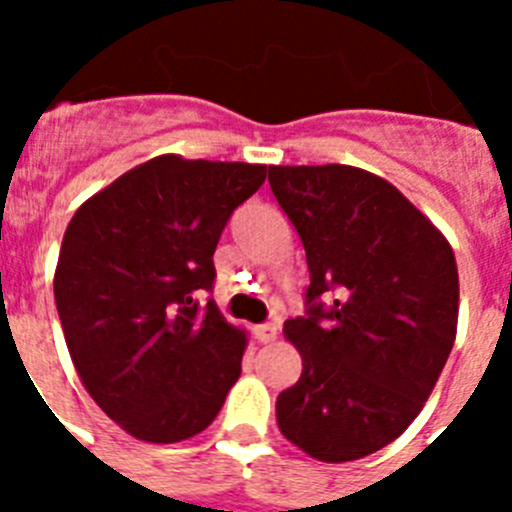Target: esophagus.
<instances>
[{"label":"esophagus","mask_w":512,"mask_h":512,"mask_svg":"<svg viewBox=\"0 0 512 512\" xmlns=\"http://www.w3.org/2000/svg\"><path fill=\"white\" fill-rule=\"evenodd\" d=\"M253 336H256V341L259 343H274L279 336L277 325H271V323L256 325V328H253Z\"/></svg>","instance_id":"obj_1"}]
</instances>
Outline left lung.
<instances>
[{
    "mask_svg": "<svg viewBox=\"0 0 512 512\" xmlns=\"http://www.w3.org/2000/svg\"><path fill=\"white\" fill-rule=\"evenodd\" d=\"M269 184L310 269V310L284 325L302 374L277 397L279 431L312 459H361L405 433L446 366L459 320L454 251L372 171L269 166ZM320 294L334 295L328 311Z\"/></svg>",
    "mask_w": 512,
    "mask_h": 512,
    "instance_id": "obj_1",
    "label": "left lung"
}]
</instances>
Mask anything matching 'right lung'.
Here are the masks:
<instances>
[{
    "instance_id": "obj_1",
    "label": "right lung",
    "mask_w": 512,
    "mask_h": 512,
    "mask_svg": "<svg viewBox=\"0 0 512 512\" xmlns=\"http://www.w3.org/2000/svg\"><path fill=\"white\" fill-rule=\"evenodd\" d=\"M264 179V164L164 153L71 217L53 274L63 336L84 390L138 441L202 433L241 377L246 330L194 292L212 289L220 233Z\"/></svg>"
}]
</instances>
